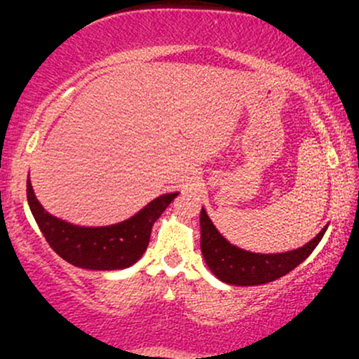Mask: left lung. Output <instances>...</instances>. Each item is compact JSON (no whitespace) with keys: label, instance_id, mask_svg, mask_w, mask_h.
Instances as JSON below:
<instances>
[{"label":"left lung","instance_id":"1","mask_svg":"<svg viewBox=\"0 0 359 359\" xmlns=\"http://www.w3.org/2000/svg\"><path fill=\"white\" fill-rule=\"evenodd\" d=\"M201 252L214 276L232 286H258L276 281L299 266L320 242L328 225L316 238L304 247L284 253H253L235 247L222 237L209 219L204 208L201 209Z\"/></svg>","mask_w":359,"mask_h":359}]
</instances>
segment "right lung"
<instances>
[{"label": "right lung", "instance_id": "obj_1", "mask_svg": "<svg viewBox=\"0 0 359 359\" xmlns=\"http://www.w3.org/2000/svg\"><path fill=\"white\" fill-rule=\"evenodd\" d=\"M156 198L124 222L106 227H80L48 214L34 194L27 178V203L36 222L53 252L73 266L112 271L139 262L150 242L151 227L176 196Z\"/></svg>", "mask_w": 359, "mask_h": 359}]
</instances>
